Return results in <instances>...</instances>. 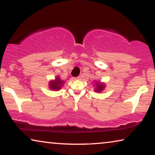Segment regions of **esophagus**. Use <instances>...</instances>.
<instances>
[{
    "mask_svg": "<svg viewBox=\"0 0 155 155\" xmlns=\"http://www.w3.org/2000/svg\"><path fill=\"white\" fill-rule=\"evenodd\" d=\"M80 79V76H78V77H76V78H74V79Z\"/></svg>",
    "mask_w": 155,
    "mask_h": 155,
    "instance_id": "esophagus-1",
    "label": "esophagus"
}]
</instances>
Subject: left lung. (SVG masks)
Segmentation results:
<instances>
[{
    "label": "left lung",
    "instance_id": "1",
    "mask_svg": "<svg viewBox=\"0 0 155 155\" xmlns=\"http://www.w3.org/2000/svg\"><path fill=\"white\" fill-rule=\"evenodd\" d=\"M104 84H101L100 82H98V83H96V89H95L96 91L101 92V91L104 90Z\"/></svg>",
    "mask_w": 155,
    "mask_h": 155
}]
</instances>
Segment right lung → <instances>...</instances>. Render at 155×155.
I'll return each instance as SVG.
<instances>
[{
  "label": "right lung",
  "instance_id": "add662e5",
  "mask_svg": "<svg viewBox=\"0 0 155 155\" xmlns=\"http://www.w3.org/2000/svg\"><path fill=\"white\" fill-rule=\"evenodd\" d=\"M64 83V82L60 80L59 77H57L55 81H52L50 82V84H49V88H50L51 90H59Z\"/></svg>",
  "mask_w": 155,
  "mask_h": 155
}]
</instances>
